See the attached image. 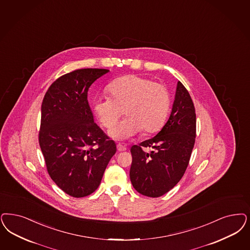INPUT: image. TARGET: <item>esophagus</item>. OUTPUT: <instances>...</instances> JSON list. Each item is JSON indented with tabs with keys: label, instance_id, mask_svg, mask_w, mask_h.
Instances as JSON below:
<instances>
[{
	"label": "esophagus",
	"instance_id": "1",
	"mask_svg": "<svg viewBox=\"0 0 250 250\" xmlns=\"http://www.w3.org/2000/svg\"><path fill=\"white\" fill-rule=\"evenodd\" d=\"M117 150L118 151H125V150H126V147L125 146H123V145H121V144H117Z\"/></svg>",
	"mask_w": 250,
	"mask_h": 250
}]
</instances>
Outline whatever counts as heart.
Returning <instances> with one entry per match:
<instances>
[{
  "mask_svg": "<svg viewBox=\"0 0 250 250\" xmlns=\"http://www.w3.org/2000/svg\"><path fill=\"white\" fill-rule=\"evenodd\" d=\"M107 91L110 97H97L93 102V110L101 124L112 129L123 110L126 116L110 132L111 138L126 140L143 129L152 133L162 126L170 105L169 93L164 85L130 75L112 81Z\"/></svg>",
  "mask_w": 250,
  "mask_h": 250,
  "instance_id": "obj_1",
  "label": "heart"
}]
</instances>
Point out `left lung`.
<instances>
[{"label": "left lung", "mask_w": 250, "mask_h": 250, "mask_svg": "<svg viewBox=\"0 0 250 250\" xmlns=\"http://www.w3.org/2000/svg\"><path fill=\"white\" fill-rule=\"evenodd\" d=\"M196 138V112L188 91L177 82L169 119L155 137L131 147L130 180L138 193L158 198L181 180ZM143 147H151L145 153Z\"/></svg>", "instance_id": "obj_1"}]
</instances>
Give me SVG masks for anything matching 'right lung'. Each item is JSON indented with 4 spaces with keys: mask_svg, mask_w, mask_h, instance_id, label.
Masks as SVG:
<instances>
[{
    "mask_svg": "<svg viewBox=\"0 0 250 250\" xmlns=\"http://www.w3.org/2000/svg\"><path fill=\"white\" fill-rule=\"evenodd\" d=\"M107 69L75 70L44 96L39 135L48 172L61 189L83 198L97 189L116 145L94 122L87 91Z\"/></svg>",
    "mask_w": 250,
    "mask_h": 250,
    "instance_id": "1",
    "label": "right lung"
}]
</instances>
